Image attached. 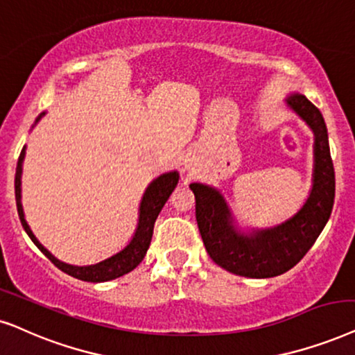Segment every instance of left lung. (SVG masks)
I'll return each instance as SVG.
<instances>
[{"instance_id":"obj_1","label":"left lung","mask_w":355,"mask_h":355,"mask_svg":"<svg viewBox=\"0 0 355 355\" xmlns=\"http://www.w3.org/2000/svg\"><path fill=\"white\" fill-rule=\"evenodd\" d=\"M285 105L315 135L311 191L293 217L270 228L243 230L218 189L202 182L189 186L196 196L197 225L211 261L243 277H275L292 269L323 232L333 210L336 181L324 119L300 93L288 94Z\"/></svg>"}]
</instances>
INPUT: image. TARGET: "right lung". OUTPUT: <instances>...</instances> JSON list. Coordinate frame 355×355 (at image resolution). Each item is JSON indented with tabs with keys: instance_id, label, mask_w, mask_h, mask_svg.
<instances>
[{
	"instance_id": "obj_1",
	"label": "right lung",
	"mask_w": 355,
	"mask_h": 355,
	"mask_svg": "<svg viewBox=\"0 0 355 355\" xmlns=\"http://www.w3.org/2000/svg\"><path fill=\"white\" fill-rule=\"evenodd\" d=\"M44 116L45 112L39 114V117L35 119L32 128L39 123V121ZM24 158H26V146L22 148L19 155V161H17V168H16V178H15L17 214H19L22 228H24L26 233L29 234L32 243H34V245L39 248V250L42 251L60 270H63V272H67L68 275H71V277L75 279L85 280V282H107V280H114L121 277V275L128 274L130 270L135 269L141 261H144L146 251H148L150 248L151 236H153V227H155L156 218H158L159 211L164 207V204H166V200L169 199V196H171V192L178 186V181H179L178 171L159 174V176L153 179V181L148 184V187L145 189L144 197H141L140 200V207H138V222H137L135 233H133L132 239L128 241V245L123 248V250L107 257V259L96 262V264L73 266L57 259V257H55L47 248L40 245L39 239L35 238V234L32 233L31 227L26 222L24 209H22V202H21V197H22L21 178H22V163H24Z\"/></svg>"
}]
</instances>
